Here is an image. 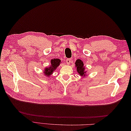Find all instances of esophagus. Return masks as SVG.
<instances>
[{
  "label": "esophagus",
  "instance_id": "obj_1",
  "mask_svg": "<svg viewBox=\"0 0 131 131\" xmlns=\"http://www.w3.org/2000/svg\"><path fill=\"white\" fill-rule=\"evenodd\" d=\"M71 61H72V59H70V58H68L66 60V63H67V64H68V65H69L70 63V62H71Z\"/></svg>",
  "mask_w": 131,
  "mask_h": 131
}]
</instances>
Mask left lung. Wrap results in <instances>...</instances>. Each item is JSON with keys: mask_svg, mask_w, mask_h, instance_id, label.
Segmentation results:
<instances>
[{"mask_svg": "<svg viewBox=\"0 0 131 131\" xmlns=\"http://www.w3.org/2000/svg\"><path fill=\"white\" fill-rule=\"evenodd\" d=\"M75 66L77 67V70L78 73L81 77H85L86 72L85 70V67L84 66V63L80 59H78L75 63Z\"/></svg>", "mask_w": 131, "mask_h": 131, "instance_id": "left-lung-1", "label": "left lung"}]
</instances>
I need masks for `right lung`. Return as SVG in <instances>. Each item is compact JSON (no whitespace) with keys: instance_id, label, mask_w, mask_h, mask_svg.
Instances as JSON below:
<instances>
[{"instance_id":"add662e5","label":"right lung","mask_w":131,"mask_h":131,"mask_svg":"<svg viewBox=\"0 0 131 131\" xmlns=\"http://www.w3.org/2000/svg\"><path fill=\"white\" fill-rule=\"evenodd\" d=\"M61 59L58 58H54L51 59V66L44 69V75L47 77H50V75L52 74L53 71L56 69L57 67H58L61 63Z\"/></svg>"}]
</instances>
